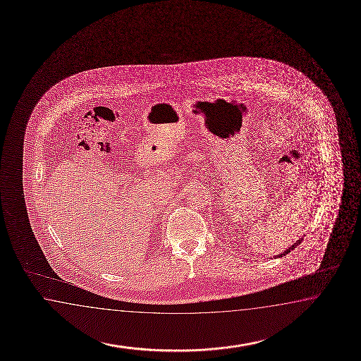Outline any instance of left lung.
Here are the masks:
<instances>
[{"label": "left lung", "instance_id": "1", "mask_svg": "<svg viewBox=\"0 0 361 361\" xmlns=\"http://www.w3.org/2000/svg\"><path fill=\"white\" fill-rule=\"evenodd\" d=\"M300 242H302V238H299V240H298L297 242H295V243H294V245H293V246H291V247H290V249L286 250V251H285V252H282V254H280V255H277V257H283V255H286V254H288V252H290V251H293V250L295 249V247H297L298 245H300Z\"/></svg>", "mask_w": 361, "mask_h": 361}]
</instances>
